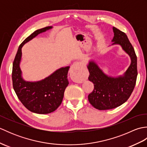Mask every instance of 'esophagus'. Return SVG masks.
<instances>
[{"label":"esophagus","mask_w":147,"mask_h":147,"mask_svg":"<svg viewBox=\"0 0 147 147\" xmlns=\"http://www.w3.org/2000/svg\"><path fill=\"white\" fill-rule=\"evenodd\" d=\"M82 62H74V64L71 65L70 68V74L73 76H75L74 79L76 82H80L82 80V78H80L79 74L82 71Z\"/></svg>","instance_id":"34e87169"}]
</instances>
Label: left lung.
Wrapping results in <instances>:
<instances>
[{
    "label": "left lung",
    "instance_id": "1",
    "mask_svg": "<svg viewBox=\"0 0 147 147\" xmlns=\"http://www.w3.org/2000/svg\"><path fill=\"white\" fill-rule=\"evenodd\" d=\"M112 29L114 36L112 45H120L130 57L131 64L123 75L112 77L104 73L95 61H89L88 80L94 84V89L88 98L90 104L98 110L112 109L126 102L135 88L138 75L137 57L131 43L124 32L115 27Z\"/></svg>",
    "mask_w": 147,
    "mask_h": 147
}]
</instances>
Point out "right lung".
<instances>
[{
  "instance_id": "right-lung-1",
  "label": "right lung",
  "mask_w": 147,
  "mask_h": 147,
  "mask_svg": "<svg viewBox=\"0 0 147 147\" xmlns=\"http://www.w3.org/2000/svg\"><path fill=\"white\" fill-rule=\"evenodd\" d=\"M47 26L36 30L21 43L12 65V85L18 98L27 109L34 113L45 114L54 112L61 104L69 82V66L59 68L45 78L37 82H27L22 76L20 63L21 49L26 43L40 33L52 28Z\"/></svg>"
}]
</instances>
